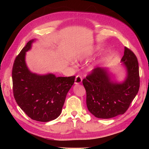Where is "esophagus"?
Returning a JSON list of instances; mask_svg holds the SVG:
<instances>
[{
    "label": "esophagus",
    "instance_id": "obj_1",
    "mask_svg": "<svg viewBox=\"0 0 149 149\" xmlns=\"http://www.w3.org/2000/svg\"><path fill=\"white\" fill-rule=\"evenodd\" d=\"M82 78L80 75H78L76 76L75 77V84H80L82 82Z\"/></svg>",
    "mask_w": 149,
    "mask_h": 149
}]
</instances>
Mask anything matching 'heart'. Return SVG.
I'll return each instance as SVG.
<instances>
[{"mask_svg":"<svg viewBox=\"0 0 149 149\" xmlns=\"http://www.w3.org/2000/svg\"><path fill=\"white\" fill-rule=\"evenodd\" d=\"M89 54L85 52V51H81L75 57V60L77 61H82L83 60L89 56Z\"/></svg>","mask_w":149,"mask_h":149,"instance_id":"obj_1","label":"heart"}]
</instances>
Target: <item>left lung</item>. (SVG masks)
Segmentation results:
<instances>
[{
    "label": "left lung",
    "mask_w": 149,
    "mask_h": 149,
    "mask_svg": "<svg viewBox=\"0 0 149 149\" xmlns=\"http://www.w3.org/2000/svg\"><path fill=\"white\" fill-rule=\"evenodd\" d=\"M127 69L126 79L113 82L105 68H97L83 80L89 111L97 118L107 119L124 114L139 88L138 61L135 54L125 47L121 59Z\"/></svg>",
    "instance_id": "8db88e82"
}]
</instances>
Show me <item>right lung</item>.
<instances>
[{
  "label": "right lung",
  "mask_w": 149,
  "mask_h": 149,
  "mask_svg": "<svg viewBox=\"0 0 149 149\" xmlns=\"http://www.w3.org/2000/svg\"><path fill=\"white\" fill-rule=\"evenodd\" d=\"M34 40L29 41L14 60L13 70V94L17 104L32 120L48 122L61 113L69 90L75 76L57 77L31 72L25 63L26 52Z\"/></svg>",
  "instance_id": "add662e5"
}]
</instances>
